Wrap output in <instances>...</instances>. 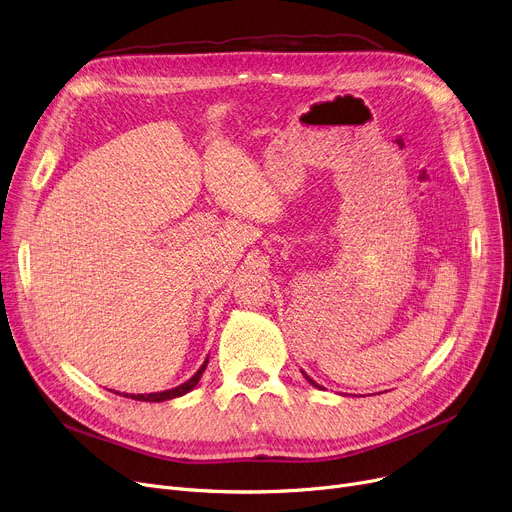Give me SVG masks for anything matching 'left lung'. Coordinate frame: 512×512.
I'll return each mask as SVG.
<instances>
[{
	"mask_svg": "<svg viewBox=\"0 0 512 512\" xmlns=\"http://www.w3.org/2000/svg\"><path fill=\"white\" fill-rule=\"evenodd\" d=\"M303 375H305V378H307V382H309V384H311V386H315V388H319V390H321V386H319V384H317V382H313V380H311V378H309V375H307V373H305V371H303Z\"/></svg>",
	"mask_w": 512,
	"mask_h": 512,
	"instance_id": "8db88e82",
	"label": "left lung"
}]
</instances>
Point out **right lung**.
<instances>
[{
  "instance_id": "obj_1",
  "label": "right lung",
  "mask_w": 512,
  "mask_h": 512,
  "mask_svg": "<svg viewBox=\"0 0 512 512\" xmlns=\"http://www.w3.org/2000/svg\"><path fill=\"white\" fill-rule=\"evenodd\" d=\"M207 363H209V357L203 361V365L197 369V373L193 375L191 380H186L184 384H180V386H176V388H172V390H164V392H151V394H128V392H124L122 396H126V398H132V400H143V402H164V400H172V398L184 396V394H188V392H191V390H193V388L199 384V380H201V375H203V371H205ZM116 394H120V392H116Z\"/></svg>"
}]
</instances>
